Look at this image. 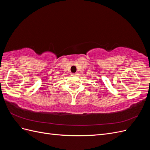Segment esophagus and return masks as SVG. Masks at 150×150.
<instances>
[{"label":"esophagus","mask_w":150,"mask_h":150,"mask_svg":"<svg viewBox=\"0 0 150 150\" xmlns=\"http://www.w3.org/2000/svg\"><path fill=\"white\" fill-rule=\"evenodd\" d=\"M72 75H74V76H75V75H78V72H75V73H72Z\"/></svg>","instance_id":"34e87169"}]
</instances>
